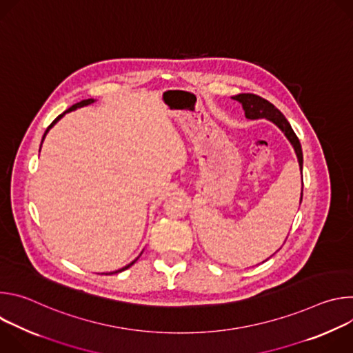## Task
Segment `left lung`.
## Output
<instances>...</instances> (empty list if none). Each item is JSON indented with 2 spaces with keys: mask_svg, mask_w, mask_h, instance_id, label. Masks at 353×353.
I'll return each mask as SVG.
<instances>
[{
  "mask_svg": "<svg viewBox=\"0 0 353 353\" xmlns=\"http://www.w3.org/2000/svg\"><path fill=\"white\" fill-rule=\"evenodd\" d=\"M234 100L241 103L245 117L250 120H257V119H268L272 123H275L288 137L290 143L294 148V152L299 161L300 170L303 168V154H301V146L299 142V138L296 137L294 131L292 130L289 121L285 119V116L272 105L268 100L263 99L261 96H257L254 93H240L233 96ZM301 196H303V190H301ZM301 196H300V203H301ZM288 239V237H286Z\"/></svg>",
  "mask_w": 353,
  "mask_h": 353,
  "instance_id": "left-lung-1",
  "label": "left lung"
}]
</instances>
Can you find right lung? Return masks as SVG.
Here are the masks:
<instances>
[{
    "instance_id": "obj_1",
    "label": "right lung",
    "mask_w": 353,
    "mask_h": 353,
    "mask_svg": "<svg viewBox=\"0 0 353 353\" xmlns=\"http://www.w3.org/2000/svg\"><path fill=\"white\" fill-rule=\"evenodd\" d=\"M93 102H94V100H93V99H86V100H81V102H79V103H77V105H74V106H71V108H70V109H68V110H65V112H64V113H63V114H60V116H59V117H57V119H56V120H54V121H53V123H52V124H50V125H48V127H47V130H46V132H44V135H43V139H44V137H46V134H47V132H48V130H50V128H52V127H53V125H54V124H56V123H57V121H59V120H60V119H61V117H63V116H64V114H65V113H68V112H71V110H75V109H78V108H83V106H88V105H90V103H93ZM43 139H41V143H43ZM137 260H138V259H137ZM137 260H134V261H132V263H130V264H128V265H125V267H124V268H121V270H119V271H116V272H121V271H124V270H127V268H130V267H131V265H132V264H134V263H135V261H137ZM116 272H112V274H116Z\"/></svg>"
}]
</instances>
